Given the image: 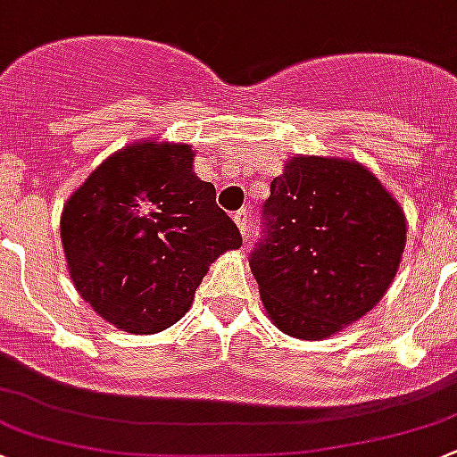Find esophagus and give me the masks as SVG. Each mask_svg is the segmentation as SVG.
<instances>
[{
  "label": "esophagus",
  "mask_w": 457,
  "mask_h": 457,
  "mask_svg": "<svg viewBox=\"0 0 457 457\" xmlns=\"http://www.w3.org/2000/svg\"><path fill=\"white\" fill-rule=\"evenodd\" d=\"M234 223H237L238 232H241L243 237H247V232H249V212L247 210H238V212L234 214Z\"/></svg>",
  "instance_id": "1"
}]
</instances>
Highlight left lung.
I'll list each match as a JSON object with an SVG mask.
<instances>
[{
    "label": "left lung",
    "instance_id": "1",
    "mask_svg": "<svg viewBox=\"0 0 457 457\" xmlns=\"http://www.w3.org/2000/svg\"><path fill=\"white\" fill-rule=\"evenodd\" d=\"M405 216L357 162L293 157L271 181L249 256L282 333L324 339L377 304L401 265Z\"/></svg>",
    "mask_w": 457,
    "mask_h": 457
}]
</instances>
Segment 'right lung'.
<instances>
[{"label":"right lung","instance_id":"obj_1","mask_svg":"<svg viewBox=\"0 0 457 457\" xmlns=\"http://www.w3.org/2000/svg\"><path fill=\"white\" fill-rule=\"evenodd\" d=\"M71 282L118 328L151 335L190 309L210 262L243 245L192 172L186 144L142 142L103 162L61 216Z\"/></svg>","mask_w":457,"mask_h":457}]
</instances>
